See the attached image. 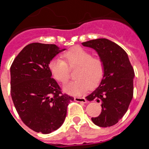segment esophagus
I'll return each mask as SVG.
<instances>
[{
  "label": "esophagus",
  "instance_id": "34e87169",
  "mask_svg": "<svg viewBox=\"0 0 149 149\" xmlns=\"http://www.w3.org/2000/svg\"><path fill=\"white\" fill-rule=\"evenodd\" d=\"M74 101H77V102H81V103H86L87 102V100L84 97H75Z\"/></svg>",
  "mask_w": 149,
  "mask_h": 149
}]
</instances>
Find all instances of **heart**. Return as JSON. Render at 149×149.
Here are the masks:
<instances>
[{
	"label": "heart",
	"mask_w": 149,
	"mask_h": 149,
	"mask_svg": "<svg viewBox=\"0 0 149 149\" xmlns=\"http://www.w3.org/2000/svg\"><path fill=\"white\" fill-rule=\"evenodd\" d=\"M63 60L56 58L49 63L54 78L64 84L70 77V69L77 67L74 72L77 78L64 86L68 94L78 96L94 88L101 82L105 73V63L100 56H93L90 51L81 47H74L62 55Z\"/></svg>",
	"instance_id": "obj_1"
}]
</instances>
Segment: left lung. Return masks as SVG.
Returning a JSON list of instances; mask_svg holds the SVG:
<instances>
[{"mask_svg":"<svg viewBox=\"0 0 149 149\" xmlns=\"http://www.w3.org/2000/svg\"><path fill=\"white\" fill-rule=\"evenodd\" d=\"M82 45L95 50L105 63L104 78L86 98L101 103V114L92 118L93 123L99 127H110L123 117L132 100L134 68L125 50L109 39H93Z\"/></svg>","mask_w":149,"mask_h":149,"instance_id":"8db88e82","label":"left lung"}]
</instances>
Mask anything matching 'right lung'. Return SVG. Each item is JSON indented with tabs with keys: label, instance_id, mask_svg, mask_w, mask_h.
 Masks as SVG:
<instances>
[{
	"label": "right lung",
	"instance_id": "right-lung-1",
	"mask_svg": "<svg viewBox=\"0 0 149 149\" xmlns=\"http://www.w3.org/2000/svg\"><path fill=\"white\" fill-rule=\"evenodd\" d=\"M65 49L53 44L31 43L18 54L10 67V93L22 122L33 131L50 134L63 125L74 98L62 93L52 78L51 60Z\"/></svg>",
	"mask_w": 149,
	"mask_h": 149
}]
</instances>
